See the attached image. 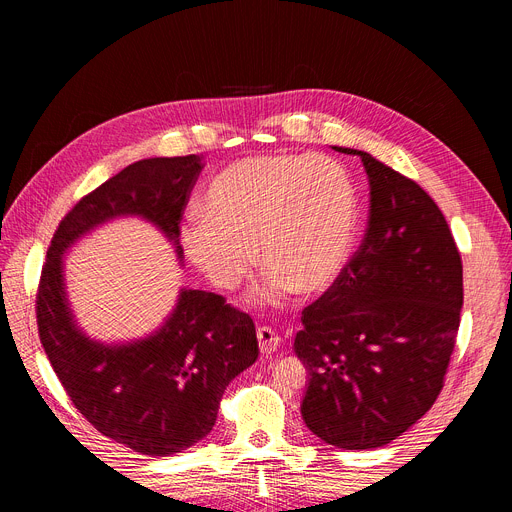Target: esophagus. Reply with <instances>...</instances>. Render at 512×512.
<instances>
[{"label":"esophagus","instance_id":"1","mask_svg":"<svg viewBox=\"0 0 512 512\" xmlns=\"http://www.w3.org/2000/svg\"><path fill=\"white\" fill-rule=\"evenodd\" d=\"M256 334H258V344H260L262 355H272V352L281 346V336L268 326H260Z\"/></svg>","mask_w":512,"mask_h":512}]
</instances>
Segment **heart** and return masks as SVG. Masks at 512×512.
Returning a JSON list of instances; mask_svg holds the SVG:
<instances>
[{"label":"heart","mask_w":512,"mask_h":512,"mask_svg":"<svg viewBox=\"0 0 512 512\" xmlns=\"http://www.w3.org/2000/svg\"><path fill=\"white\" fill-rule=\"evenodd\" d=\"M201 210L180 227L188 260L219 289H238L262 260L256 299L285 305L332 287L355 252L361 196L346 166L324 153L246 157L219 172Z\"/></svg>","instance_id":"b5f03b06"}]
</instances>
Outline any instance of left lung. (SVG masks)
I'll return each mask as SVG.
<instances>
[{"mask_svg":"<svg viewBox=\"0 0 512 512\" xmlns=\"http://www.w3.org/2000/svg\"><path fill=\"white\" fill-rule=\"evenodd\" d=\"M365 240L340 279L303 309L295 352L309 381L301 416L338 449H377L435 404L455 348L463 266L437 203L367 151Z\"/></svg>","mask_w":512,"mask_h":512,"instance_id":"1","label":"left lung"}]
</instances>
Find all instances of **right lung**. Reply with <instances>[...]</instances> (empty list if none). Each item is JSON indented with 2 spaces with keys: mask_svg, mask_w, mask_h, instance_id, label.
Here are the masks:
<instances>
[{
  "mask_svg": "<svg viewBox=\"0 0 512 512\" xmlns=\"http://www.w3.org/2000/svg\"><path fill=\"white\" fill-rule=\"evenodd\" d=\"M201 170V155L149 157L86 194L59 223L36 293L38 336L73 406L104 437L151 457L182 453L213 430L225 387L258 359L254 322L221 295L182 289L153 334L104 344L75 322L63 256L98 225L141 217L182 260L180 219Z\"/></svg>",
  "mask_w": 512,
  "mask_h": 512,
  "instance_id": "1",
  "label": "right lung"
}]
</instances>
